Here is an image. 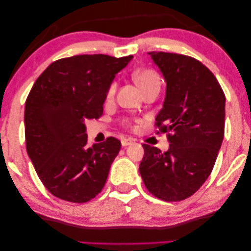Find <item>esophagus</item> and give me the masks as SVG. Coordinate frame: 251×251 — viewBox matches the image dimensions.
Masks as SVG:
<instances>
[{
    "label": "esophagus",
    "mask_w": 251,
    "mask_h": 251,
    "mask_svg": "<svg viewBox=\"0 0 251 251\" xmlns=\"http://www.w3.org/2000/svg\"><path fill=\"white\" fill-rule=\"evenodd\" d=\"M132 143H133V141L130 140V139H122V140H121L122 147H128L130 145H132Z\"/></svg>",
    "instance_id": "obj_1"
}]
</instances>
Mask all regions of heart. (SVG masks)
I'll use <instances>...</instances> for the list:
<instances>
[{"label": "heart", "mask_w": 251, "mask_h": 251, "mask_svg": "<svg viewBox=\"0 0 251 251\" xmlns=\"http://www.w3.org/2000/svg\"><path fill=\"white\" fill-rule=\"evenodd\" d=\"M133 79L137 82V84L141 88V90H146L148 87L152 85L154 83H160L159 76L157 75V73L152 70L149 69H142V70H138V71L134 72L133 75ZM117 91V82H112L110 84V87L108 89V92H106V100H111L114 97Z\"/></svg>", "instance_id": "1"}]
</instances>
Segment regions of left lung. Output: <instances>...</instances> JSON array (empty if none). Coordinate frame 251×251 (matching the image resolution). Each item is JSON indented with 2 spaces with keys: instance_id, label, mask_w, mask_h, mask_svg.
<instances>
[{
  "instance_id": "left-lung-1",
  "label": "left lung",
  "mask_w": 251,
  "mask_h": 251,
  "mask_svg": "<svg viewBox=\"0 0 251 251\" xmlns=\"http://www.w3.org/2000/svg\"><path fill=\"white\" fill-rule=\"evenodd\" d=\"M166 80L163 106L155 117L169 149L142 145L139 167L146 188L164 201L195 194L210 176L225 134L226 98L206 65L191 56L149 52Z\"/></svg>"
}]
</instances>
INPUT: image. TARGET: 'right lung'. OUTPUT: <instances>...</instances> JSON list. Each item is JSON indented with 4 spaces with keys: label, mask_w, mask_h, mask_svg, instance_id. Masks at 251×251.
I'll return each mask as SVG.
<instances>
[{
    "label": "right lung",
    "mask_w": 251,
    "mask_h": 251,
    "mask_svg": "<svg viewBox=\"0 0 251 251\" xmlns=\"http://www.w3.org/2000/svg\"><path fill=\"white\" fill-rule=\"evenodd\" d=\"M132 57H64L49 65L32 87L24 111L26 151L54 197L83 203L104 187L121 142L110 137L88 147L84 122L102 116L110 84Z\"/></svg>",
    "instance_id": "1"
}]
</instances>
